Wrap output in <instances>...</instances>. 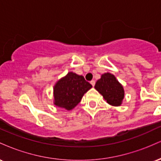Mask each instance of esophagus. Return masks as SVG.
Masks as SVG:
<instances>
[{
	"label": "esophagus",
	"instance_id": "1",
	"mask_svg": "<svg viewBox=\"0 0 161 161\" xmlns=\"http://www.w3.org/2000/svg\"><path fill=\"white\" fill-rule=\"evenodd\" d=\"M90 83H91L92 86L94 87V86H95V80H92L91 82H90Z\"/></svg>",
	"mask_w": 161,
	"mask_h": 161
}]
</instances>
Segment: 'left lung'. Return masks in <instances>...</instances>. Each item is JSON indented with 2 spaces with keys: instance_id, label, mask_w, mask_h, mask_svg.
Masks as SVG:
<instances>
[{
  "instance_id": "8db88e82",
  "label": "left lung",
  "mask_w": 161,
  "mask_h": 161,
  "mask_svg": "<svg viewBox=\"0 0 161 161\" xmlns=\"http://www.w3.org/2000/svg\"><path fill=\"white\" fill-rule=\"evenodd\" d=\"M95 88L102 95L105 101L112 106H119L124 98V89L113 74L107 73L101 75L95 83Z\"/></svg>"
}]
</instances>
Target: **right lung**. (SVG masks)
<instances>
[{
  "instance_id": "right-lung-1",
  "label": "right lung",
  "mask_w": 161,
  "mask_h": 161,
  "mask_svg": "<svg viewBox=\"0 0 161 161\" xmlns=\"http://www.w3.org/2000/svg\"><path fill=\"white\" fill-rule=\"evenodd\" d=\"M92 87L82 75L69 72L66 76L57 81L53 87V104L67 110H72Z\"/></svg>"
}]
</instances>
